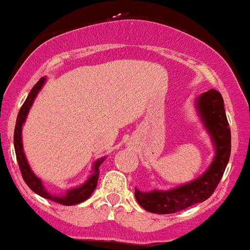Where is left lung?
Instances as JSON below:
<instances>
[{"instance_id":"1","label":"left lung","mask_w":250,"mask_h":250,"mask_svg":"<svg viewBox=\"0 0 250 250\" xmlns=\"http://www.w3.org/2000/svg\"><path fill=\"white\" fill-rule=\"evenodd\" d=\"M197 108L215 145V159L202 176L188 185L168 191L143 193L135 189V197L143 209L156 214H173L203 202L213 195L222 179L231 150V135L220 91L210 89L197 100Z\"/></svg>"}]
</instances>
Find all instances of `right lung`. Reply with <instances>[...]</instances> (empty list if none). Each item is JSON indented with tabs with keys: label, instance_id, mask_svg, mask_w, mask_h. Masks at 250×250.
I'll use <instances>...</instances> for the list:
<instances>
[{
	"label": "right lung",
	"instance_id": "obj_1",
	"mask_svg": "<svg viewBox=\"0 0 250 250\" xmlns=\"http://www.w3.org/2000/svg\"><path fill=\"white\" fill-rule=\"evenodd\" d=\"M45 77H41V79L37 81V83L34 85L33 89L30 90L29 95H28L27 100H25L23 104H22L21 109L19 111V115H17L16 119V125H15V131H14V147H15V153H16V159L17 162H19V167L20 170H21L22 177H23L24 182L27 183V186L29 187L34 193L39 194L40 196L44 197V199L51 200L54 202L60 203V205H64V206H73V205H77V203L83 202L84 200H87L93 191L95 190L96 186H97V180H99V168L101 166V163L104 161V159L99 160V161L95 162L94 165V173L87 180V182L84 185H82L81 187H77L75 189H70V190L67 191V194L64 195H53L49 194L45 188L43 187L41 180L37 179L35 176V174L31 171V169L28 165L27 159L24 156V151H23V147H22V125L25 121V117H27L28 111L33 104L34 100L37 95V93L40 91V89L42 88V85L44 84Z\"/></svg>",
	"mask_w": 250,
	"mask_h": 250
}]
</instances>
